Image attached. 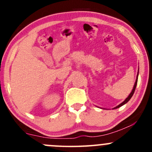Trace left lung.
<instances>
[{
    "instance_id": "left-lung-1",
    "label": "left lung",
    "mask_w": 152,
    "mask_h": 152,
    "mask_svg": "<svg viewBox=\"0 0 152 152\" xmlns=\"http://www.w3.org/2000/svg\"><path fill=\"white\" fill-rule=\"evenodd\" d=\"M138 73H139V69H138V72H137V78H136L135 83H134V87H133V89H132V90L131 93H130V94L129 95V96H128V97H127L126 99L125 100H124V102H122L121 104H119V105H118L117 107H115V108H113V109H117V108H119V107H121V106L124 105V104H126L127 102H128L130 100V99H131V98H132V97L133 94H134V90H135L136 86H137V79H138Z\"/></svg>"
}]
</instances>
